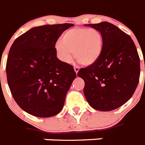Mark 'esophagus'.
<instances>
[{
  "label": "esophagus",
  "mask_w": 145,
  "mask_h": 145,
  "mask_svg": "<svg viewBox=\"0 0 145 145\" xmlns=\"http://www.w3.org/2000/svg\"><path fill=\"white\" fill-rule=\"evenodd\" d=\"M74 70H75V73L77 74L78 72V71H79V67H77V66H75V67H74Z\"/></svg>",
  "instance_id": "esophagus-1"
}]
</instances>
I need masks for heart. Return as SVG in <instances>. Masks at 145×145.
Instances as JSON below:
<instances>
[{"mask_svg":"<svg viewBox=\"0 0 145 145\" xmlns=\"http://www.w3.org/2000/svg\"><path fill=\"white\" fill-rule=\"evenodd\" d=\"M58 58L64 63H70L74 56L83 65L89 66L99 60L103 50L102 35L94 28H73L66 31L61 40L55 45Z\"/></svg>","mask_w":145,"mask_h":145,"instance_id":"b5f03b06","label":"heart"}]
</instances>
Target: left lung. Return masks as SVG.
<instances>
[{"label": "left lung", "mask_w": 145, "mask_h": 145, "mask_svg": "<svg viewBox=\"0 0 145 145\" xmlns=\"http://www.w3.org/2000/svg\"><path fill=\"white\" fill-rule=\"evenodd\" d=\"M102 35L103 50L95 64L80 69L87 102L97 110L111 111L128 101L138 86L140 59L132 38L109 22L86 24Z\"/></svg>", "instance_id": "obj_1"}]
</instances>
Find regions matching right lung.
Instances as JSON below:
<instances>
[{
	"label": "right lung",
	"mask_w": 145,
	"mask_h": 145,
	"mask_svg": "<svg viewBox=\"0 0 145 145\" xmlns=\"http://www.w3.org/2000/svg\"><path fill=\"white\" fill-rule=\"evenodd\" d=\"M72 24L33 27L17 38L7 58V82L23 110L40 118L56 116L76 77L73 67L60 61L55 49Z\"/></svg>",
	"instance_id": "1"
}]
</instances>
